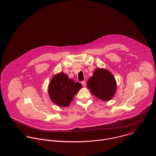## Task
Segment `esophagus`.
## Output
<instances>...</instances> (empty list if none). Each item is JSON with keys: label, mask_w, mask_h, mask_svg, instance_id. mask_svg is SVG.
Instances as JSON below:
<instances>
[{"label": "esophagus", "mask_w": 156, "mask_h": 156, "mask_svg": "<svg viewBox=\"0 0 156 156\" xmlns=\"http://www.w3.org/2000/svg\"><path fill=\"white\" fill-rule=\"evenodd\" d=\"M81 84L83 85V87H85V86H86V81H81Z\"/></svg>", "instance_id": "1"}]
</instances>
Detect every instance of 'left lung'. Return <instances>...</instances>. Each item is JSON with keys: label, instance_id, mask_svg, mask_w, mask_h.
Instances as JSON below:
<instances>
[{"label": "left lung", "instance_id": "left-lung-1", "mask_svg": "<svg viewBox=\"0 0 156 156\" xmlns=\"http://www.w3.org/2000/svg\"><path fill=\"white\" fill-rule=\"evenodd\" d=\"M87 84L91 93L104 101H110L116 93L117 84L115 78L109 71L104 69H96Z\"/></svg>", "mask_w": 156, "mask_h": 156}]
</instances>
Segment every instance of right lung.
I'll list each match as a JSON object with an SVG mask.
<instances>
[{
  "mask_svg": "<svg viewBox=\"0 0 156 156\" xmlns=\"http://www.w3.org/2000/svg\"><path fill=\"white\" fill-rule=\"evenodd\" d=\"M82 87L80 83L69 78L63 73L55 75L51 80L48 93L51 101L62 107L68 106L78 91Z\"/></svg>",
  "mask_w": 156,
  "mask_h": 156,
  "instance_id": "1",
  "label": "right lung"
}]
</instances>
